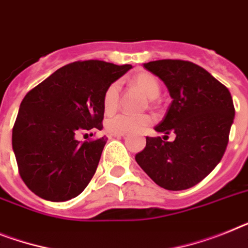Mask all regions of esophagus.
<instances>
[{
  "instance_id": "34e87169",
  "label": "esophagus",
  "mask_w": 248,
  "mask_h": 248,
  "mask_svg": "<svg viewBox=\"0 0 248 248\" xmlns=\"http://www.w3.org/2000/svg\"><path fill=\"white\" fill-rule=\"evenodd\" d=\"M125 134H123V133H110V137H115V138H122Z\"/></svg>"
}]
</instances>
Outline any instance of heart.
Listing matches in <instances>:
<instances>
[{"label": "heart", "instance_id": "b5f03b06", "mask_svg": "<svg viewBox=\"0 0 248 248\" xmlns=\"http://www.w3.org/2000/svg\"><path fill=\"white\" fill-rule=\"evenodd\" d=\"M134 85L148 99L153 100L158 98L160 93L159 82L154 75L149 73H140L133 79ZM119 93H120V81L111 82L107 88L103 96V107L107 113H111L118 107L119 101ZM153 119L152 116L140 114V115H134V114L120 113L111 116L105 122L108 132L110 133H138L140 130L152 124Z\"/></svg>", "mask_w": 248, "mask_h": 248}]
</instances>
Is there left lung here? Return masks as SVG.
Masks as SVG:
<instances>
[{"label":"left lung","mask_w":248,"mask_h":248,"mask_svg":"<svg viewBox=\"0 0 248 248\" xmlns=\"http://www.w3.org/2000/svg\"><path fill=\"white\" fill-rule=\"evenodd\" d=\"M143 66L168 89L172 103L155 126L160 137H147L135 160L159 187L183 190L206 178L227 148L234 107L225 85L203 67L183 60H156ZM170 132L173 142H166Z\"/></svg>","instance_id":"obj_1"}]
</instances>
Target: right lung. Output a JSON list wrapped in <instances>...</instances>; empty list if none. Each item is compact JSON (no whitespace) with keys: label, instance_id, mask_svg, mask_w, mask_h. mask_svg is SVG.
<instances>
[{"label":"right lung","instance_id":"1","mask_svg":"<svg viewBox=\"0 0 248 248\" xmlns=\"http://www.w3.org/2000/svg\"><path fill=\"white\" fill-rule=\"evenodd\" d=\"M129 69L76 61L27 93L12 129V149L21 178L36 196L65 202L85 189L107 138L81 143L76 135L103 128L104 93Z\"/></svg>","mask_w":248,"mask_h":248}]
</instances>
